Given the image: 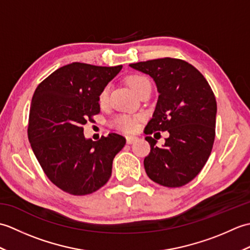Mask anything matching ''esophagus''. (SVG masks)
Returning <instances> with one entry per match:
<instances>
[{
    "label": "esophagus",
    "mask_w": 250,
    "mask_h": 250,
    "mask_svg": "<svg viewBox=\"0 0 250 250\" xmlns=\"http://www.w3.org/2000/svg\"><path fill=\"white\" fill-rule=\"evenodd\" d=\"M125 139H126V143H128V144H133V143H135L137 140H139L136 136H133V135H128Z\"/></svg>",
    "instance_id": "esophagus-1"
}]
</instances>
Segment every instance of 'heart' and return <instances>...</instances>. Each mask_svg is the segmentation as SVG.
<instances>
[{"label":"heart","instance_id":"heart-1","mask_svg":"<svg viewBox=\"0 0 250 250\" xmlns=\"http://www.w3.org/2000/svg\"><path fill=\"white\" fill-rule=\"evenodd\" d=\"M128 83L130 88L133 90V92L139 94L143 88L147 84H150L149 81L144 76L141 75H133L128 78ZM108 102V87H105L102 89V91L99 94V104L101 106H105ZM139 120L140 118L136 117H132L128 115H119L114 119V126L117 129L122 130L125 132H134L139 128Z\"/></svg>","mask_w":250,"mask_h":250}]
</instances>
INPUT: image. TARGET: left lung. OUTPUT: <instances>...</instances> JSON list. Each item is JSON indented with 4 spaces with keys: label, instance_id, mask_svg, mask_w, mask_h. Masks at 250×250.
<instances>
[{
    "label": "left lung",
    "instance_id": "obj_1",
    "mask_svg": "<svg viewBox=\"0 0 250 250\" xmlns=\"http://www.w3.org/2000/svg\"><path fill=\"white\" fill-rule=\"evenodd\" d=\"M130 67L149 75L159 93L145 134L169 133L161 147L151 136L145 137L150 144L145 171L164 187H182L201 172L213 148L217 115L213 90L194 66L179 59L137 62Z\"/></svg>",
    "mask_w": 250,
    "mask_h": 250
}]
</instances>
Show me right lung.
I'll use <instances>...</instances> for the list:
<instances>
[{"mask_svg": "<svg viewBox=\"0 0 250 250\" xmlns=\"http://www.w3.org/2000/svg\"><path fill=\"white\" fill-rule=\"evenodd\" d=\"M121 68L73 62L50 74L33 94L28 128L32 150L51 183L67 193L84 195L103 187L125 145L117 133L97 142L86 139L82 126L100 113L99 94Z\"/></svg>", "mask_w": 250, "mask_h": 250, "instance_id": "1", "label": "right lung"}]
</instances>
